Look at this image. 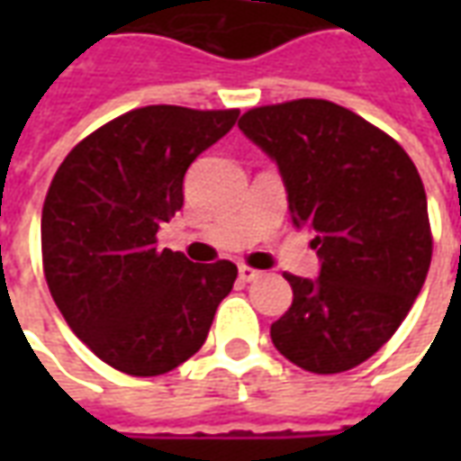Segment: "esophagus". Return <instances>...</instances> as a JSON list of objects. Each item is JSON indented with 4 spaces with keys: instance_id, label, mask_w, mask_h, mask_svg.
<instances>
[{
    "instance_id": "1",
    "label": "esophagus",
    "mask_w": 461,
    "mask_h": 461,
    "mask_svg": "<svg viewBox=\"0 0 461 461\" xmlns=\"http://www.w3.org/2000/svg\"><path fill=\"white\" fill-rule=\"evenodd\" d=\"M261 276L259 269H251V267H240V279L244 284H251V281H257Z\"/></svg>"
}]
</instances>
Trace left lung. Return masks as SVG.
Masks as SVG:
<instances>
[{
  "instance_id": "1",
  "label": "left lung",
  "mask_w": 461,
  "mask_h": 461,
  "mask_svg": "<svg viewBox=\"0 0 461 461\" xmlns=\"http://www.w3.org/2000/svg\"><path fill=\"white\" fill-rule=\"evenodd\" d=\"M269 155L291 221L313 234L316 279L284 274L294 303L271 340L311 373H343L390 340L425 284L432 237L415 162L390 135L343 105L301 98L241 115Z\"/></svg>"
}]
</instances>
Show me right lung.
Listing matches in <instances>:
<instances>
[{"instance_id": "add662e5", "label": "right lung", "mask_w": 461, "mask_h": 461, "mask_svg": "<svg viewBox=\"0 0 461 461\" xmlns=\"http://www.w3.org/2000/svg\"><path fill=\"white\" fill-rule=\"evenodd\" d=\"M240 111L145 105L105 122L66 155L41 212L49 291L104 363L162 375L202 348L237 279L231 261L194 264L158 249L182 210L185 172Z\"/></svg>"}]
</instances>
